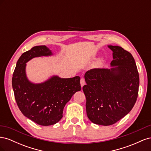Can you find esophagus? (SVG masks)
Here are the masks:
<instances>
[{"instance_id":"obj_1","label":"esophagus","mask_w":151,"mask_h":151,"mask_svg":"<svg viewBox=\"0 0 151 151\" xmlns=\"http://www.w3.org/2000/svg\"><path fill=\"white\" fill-rule=\"evenodd\" d=\"M80 83H81V87H82V88H83V86H84V84H85V81H84V79L83 78L81 79Z\"/></svg>"}]
</instances>
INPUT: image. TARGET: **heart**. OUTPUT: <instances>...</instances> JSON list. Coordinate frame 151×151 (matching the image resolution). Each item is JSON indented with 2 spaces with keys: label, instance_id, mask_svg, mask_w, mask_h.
Returning <instances> with one entry per match:
<instances>
[{
  "label": "heart",
  "instance_id": "heart-1",
  "mask_svg": "<svg viewBox=\"0 0 151 151\" xmlns=\"http://www.w3.org/2000/svg\"><path fill=\"white\" fill-rule=\"evenodd\" d=\"M101 62H102V60H99L98 62V64H100V63H101Z\"/></svg>",
  "mask_w": 151,
  "mask_h": 151
}]
</instances>
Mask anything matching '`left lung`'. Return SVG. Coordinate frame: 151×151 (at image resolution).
Wrapping results in <instances>:
<instances>
[{
    "instance_id": "obj_1",
    "label": "left lung",
    "mask_w": 151,
    "mask_h": 151,
    "mask_svg": "<svg viewBox=\"0 0 151 151\" xmlns=\"http://www.w3.org/2000/svg\"><path fill=\"white\" fill-rule=\"evenodd\" d=\"M113 52L110 68H94L84 75L83 88L87 116L97 125H111L133 108L138 96L139 76L132 54L119 46Z\"/></svg>"
}]
</instances>
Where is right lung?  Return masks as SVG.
Returning a JSON list of instances; mask_svg holds the SVG:
<instances>
[{
  "label": "right lung",
  "instance_id": "obj_1",
  "mask_svg": "<svg viewBox=\"0 0 151 151\" xmlns=\"http://www.w3.org/2000/svg\"><path fill=\"white\" fill-rule=\"evenodd\" d=\"M53 55L45 45L35 46L19 57L13 73L12 85L17 104L22 113L42 126L55 124L63 117L65 104L81 90L80 77L61 78L53 75L41 83L30 81L26 75V63L35 57Z\"/></svg>",
  "mask_w": 151,
  "mask_h": 151
}]
</instances>
